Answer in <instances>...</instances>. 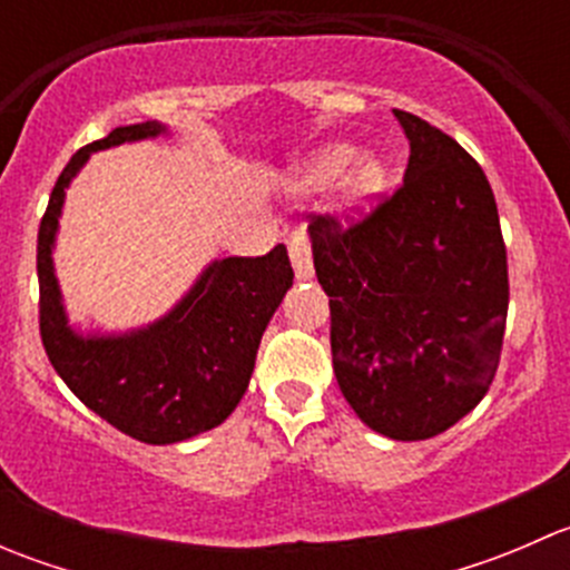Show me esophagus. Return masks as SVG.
Segmentation results:
<instances>
[{
	"mask_svg": "<svg viewBox=\"0 0 570 570\" xmlns=\"http://www.w3.org/2000/svg\"><path fill=\"white\" fill-rule=\"evenodd\" d=\"M289 258L295 275L301 281H308L314 275V262H312V239H308L306 228H295L289 237Z\"/></svg>",
	"mask_w": 570,
	"mask_h": 570,
	"instance_id": "1",
	"label": "esophagus"
}]
</instances>
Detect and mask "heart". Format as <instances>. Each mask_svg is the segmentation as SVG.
<instances>
[{"label":"heart","mask_w":570,"mask_h":570,"mask_svg":"<svg viewBox=\"0 0 570 570\" xmlns=\"http://www.w3.org/2000/svg\"><path fill=\"white\" fill-rule=\"evenodd\" d=\"M355 151L350 146H331L308 165L306 184L312 187H325V184L336 181L344 170L353 165ZM386 184V170L377 159H361L347 176V200L350 206H366L377 198V193Z\"/></svg>","instance_id":"b5f03b06"}]
</instances>
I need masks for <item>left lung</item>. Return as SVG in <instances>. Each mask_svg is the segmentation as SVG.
<instances>
[{
    "label": "left lung",
    "mask_w": 570,
    "mask_h": 570,
    "mask_svg": "<svg viewBox=\"0 0 570 570\" xmlns=\"http://www.w3.org/2000/svg\"><path fill=\"white\" fill-rule=\"evenodd\" d=\"M411 157L402 184L361 220L312 215L331 297L338 389L361 422L424 441L491 389L508 322V250L497 200L465 148L394 109Z\"/></svg>",
    "instance_id": "1"
}]
</instances>
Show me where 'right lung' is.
I'll use <instances>...</instances> for the list:
<instances>
[{
  "label": "right lung",
  "mask_w": 570,
  "mask_h": 570,
  "mask_svg": "<svg viewBox=\"0 0 570 570\" xmlns=\"http://www.w3.org/2000/svg\"><path fill=\"white\" fill-rule=\"evenodd\" d=\"M157 120L118 126L79 148L51 189L38 228L40 338L57 375L105 422L142 444H176L232 416L256 364V350L292 286L284 245L267 256L212 262L181 303L154 325L120 336H82L68 325L51 267L66 187L88 157L120 142L163 135Z\"/></svg>",
  "instance_id": "right-lung-1"
}]
</instances>
